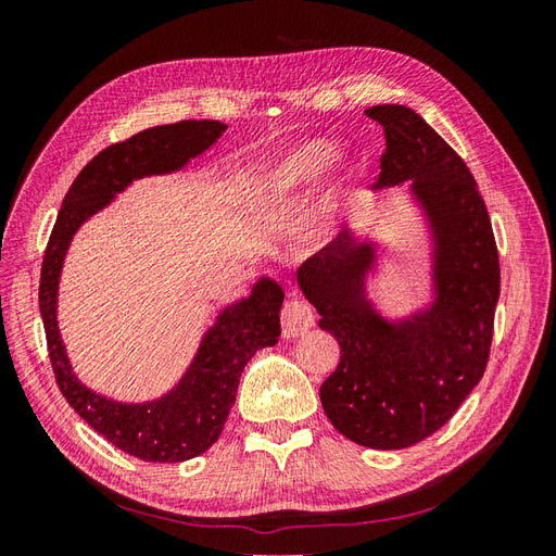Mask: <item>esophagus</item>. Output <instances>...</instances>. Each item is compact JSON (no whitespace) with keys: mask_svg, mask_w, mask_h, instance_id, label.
<instances>
[{"mask_svg":"<svg viewBox=\"0 0 556 556\" xmlns=\"http://www.w3.org/2000/svg\"><path fill=\"white\" fill-rule=\"evenodd\" d=\"M280 325L285 339H299L315 325V313L313 308L301 299H292L280 311Z\"/></svg>","mask_w":556,"mask_h":556,"instance_id":"obj_1","label":"esophagus"}]
</instances>
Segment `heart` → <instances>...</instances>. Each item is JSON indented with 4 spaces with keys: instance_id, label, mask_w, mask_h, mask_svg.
Wrapping results in <instances>:
<instances>
[{
    "instance_id": "1",
    "label": "heart",
    "mask_w": 556,
    "mask_h": 556,
    "mask_svg": "<svg viewBox=\"0 0 556 556\" xmlns=\"http://www.w3.org/2000/svg\"><path fill=\"white\" fill-rule=\"evenodd\" d=\"M350 162V150L339 148L333 139L319 137L299 141L268 157L250 174L239 204L250 215L280 220L304 204L306 194L327 174L329 166L331 172H343ZM343 227L345 208L341 185L331 182L306 211L304 220L299 225V239L311 250H325L341 237Z\"/></svg>"
}]
</instances>
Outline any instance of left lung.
<instances>
[{"label":"left lung","instance_id":"obj_1","mask_svg":"<svg viewBox=\"0 0 556 556\" xmlns=\"http://www.w3.org/2000/svg\"><path fill=\"white\" fill-rule=\"evenodd\" d=\"M366 115L384 129L376 190L408 185L425 229L427 299L387 315L368 294L382 268L378 239L343 233L296 271L341 362L319 387L329 422L352 443L410 447L439 431L480 382L501 288L490 215L464 160L401 104Z\"/></svg>","mask_w":556,"mask_h":556}]
</instances>
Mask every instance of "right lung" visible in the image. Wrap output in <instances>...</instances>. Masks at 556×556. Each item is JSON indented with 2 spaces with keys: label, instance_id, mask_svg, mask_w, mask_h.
Here are the masks:
<instances>
[{
  "label": "right lung",
  "instance_id": "add662e5",
  "mask_svg": "<svg viewBox=\"0 0 556 556\" xmlns=\"http://www.w3.org/2000/svg\"><path fill=\"white\" fill-rule=\"evenodd\" d=\"M225 131L227 125L217 121H185L109 146L66 192L46 248L39 308L60 392L97 433L143 462H188L220 439L245 364L257 350L278 343L285 292L271 276H260L248 296L217 311L172 390L148 401H115L97 394L74 374L58 327L60 276L74 237L90 217L109 208L134 180L182 172Z\"/></svg>",
  "mask_w": 556,
  "mask_h": 556
}]
</instances>
